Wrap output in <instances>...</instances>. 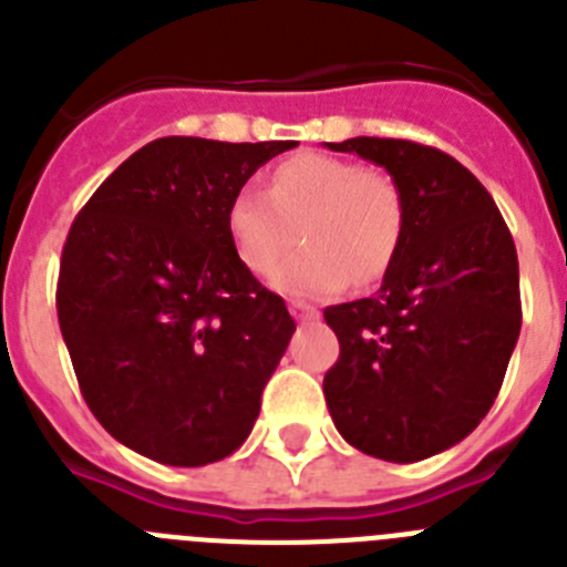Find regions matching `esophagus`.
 Here are the masks:
<instances>
[{
    "instance_id": "obj_1",
    "label": "esophagus",
    "mask_w": 567,
    "mask_h": 567,
    "mask_svg": "<svg viewBox=\"0 0 567 567\" xmlns=\"http://www.w3.org/2000/svg\"><path fill=\"white\" fill-rule=\"evenodd\" d=\"M289 312H292L295 320H312V318H318V309L309 307L307 300H289Z\"/></svg>"
}]
</instances>
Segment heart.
I'll return each mask as SVG.
<instances>
[{
	"label": "heart",
	"mask_w": 567,
	"mask_h": 567,
	"mask_svg": "<svg viewBox=\"0 0 567 567\" xmlns=\"http://www.w3.org/2000/svg\"><path fill=\"white\" fill-rule=\"evenodd\" d=\"M303 247L275 272L287 295L318 298L352 280L372 284L398 255L405 204L398 182L349 158L300 153L272 169L267 189L240 187L227 207L235 255L255 275H269L295 244Z\"/></svg>",
	"instance_id": "b5f03b06"
}]
</instances>
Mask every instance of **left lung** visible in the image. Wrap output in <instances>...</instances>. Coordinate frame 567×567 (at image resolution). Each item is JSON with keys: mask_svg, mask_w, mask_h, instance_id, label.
<instances>
[{"mask_svg": "<svg viewBox=\"0 0 567 567\" xmlns=\"http://www.w3.org/2000/svg\"><path fill=\"white\" fill-rule=\"evenodd\" d=\"M329 150L389 169L405 204L378 295L323 309L340 340L329 414L363 454L417 463L494 405L523 327L517 247L488 189L443 150L372 135Z\"/></svg>", "mask_w": 567, "mask_h": 567, "instance_id": "1", "label": "left lung"}]
</instances>
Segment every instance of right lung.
<instances>
[{
  "label": "right lung",
  "mask_w": 567,
  "mask_h": 567,
  "mask_svg": "<svg viewBox=\"0 0 567 567\" xmlns=\"http://www.w3.org/2000/svg\"><path fill=\"white\" fill-rule=\"evenodd\" d=\"M292 147L155 138L70 227L56 312L79 389L118 443L155 463H215L252 432L295 320L235 255L227 207Z\"/></svg>",
  "instance_id": "obj_1"
}]
</instances>
